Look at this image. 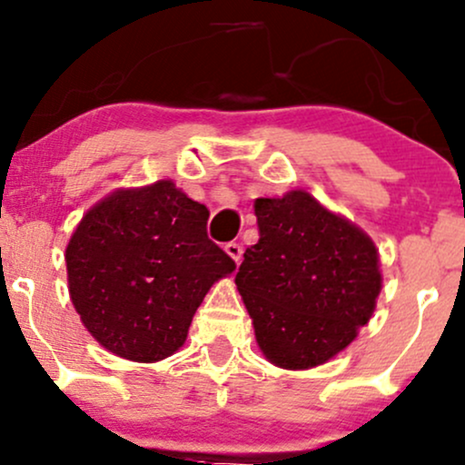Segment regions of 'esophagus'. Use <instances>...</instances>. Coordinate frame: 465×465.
<instances>
[{
  "label": "esophagus",
  "mask_w": 465,
  "mask_h": 465,
  "mask_svg": "<svg viewBox=\"0 0 465 465\" xmlns=\"http://www.w3.org/2000/svg\"><path fill=\"white\" fill-rule=\"evenodd\" d=\"M223 250H226L228 256H231L234 263H239V261H242V256H243V245L242 243L231 242V243L223 245Z\"/></svg>",
  "instance_id": "esophagus-1"
}]
</instances>
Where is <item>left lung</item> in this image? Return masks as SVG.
<instances>
[{
  "mask_svg": "<svg viewBox=\"0 0 465 465\" xmlns=\"http://www.w3.org/2000/svg\"><path fill=\"white\" fill-rule=\"evenodd\" d=\"M259 242L237 282L256 343L278 368L326 363L370 322L381 293L379 250L307 191L254 202Z\"/></svg>",
  "mask_w": 465,
  "mask_h": 465,
  "instance_id": "obj_1",
  "label": "left lung"
}]
</instances>
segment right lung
<instances>
[{
  "label": "right lung",
  "instance_id": "right-lung-1",
  "mask_svg": "<svg viewBox=\"0 0 465 465\" xmlns=\"http://www.w3.org/2000/svg\"><path fill=\"white\" fill-rule=\"evenodd\" d=\"M206 220L172 180L114 191L82 217L64 252L69 293L108 352L154 363L183 346L206 292L234 272Z\"/></svg>",
  "mask_w": 465,
  "mask_h": 465
}]
</instances>
